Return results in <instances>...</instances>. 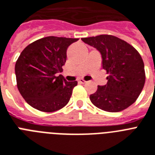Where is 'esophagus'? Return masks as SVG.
<instances>
[{
  "mask_svg": "<svg viewBox=\"0 0 155 155\" xmlns=\"http://www.w3.org/2000/svg\"><path fill=\"white\" fill-rule=\"evenodd\" d=\"M78 81H79V82H80V83H85V82H86V81L84 80V79H83V78L78 79Z\"/></svg>",
  "mask_w": 155,
  "mask_h": 155,
  "instance_id": "obj_1",
  "label": "esophagus"
}]
</instances>
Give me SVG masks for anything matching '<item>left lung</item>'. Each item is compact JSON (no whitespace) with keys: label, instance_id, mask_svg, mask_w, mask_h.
Instances as JSON below:
<instances>
[{"label":"left lung","instance_id":"1","mask_svg":"<svg viewBox=\"0 0 155 155\" xmlns=\"http://www.w3.org/2000/svg\"><path fill=\"white\" fill-rule=\"evenodd\" d=\"M84 43L97 48L102 56V66L108 75L105 85H98L89 96L92 103L109 112H120L131 106L145 84L144 63L137 50L111 35L82 38Z\"/></svg>","mask_w":155,"mask_h":155}]
</instances>
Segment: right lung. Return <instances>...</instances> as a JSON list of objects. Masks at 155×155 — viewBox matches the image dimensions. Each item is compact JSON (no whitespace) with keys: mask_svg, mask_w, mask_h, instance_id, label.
Returning a JSON list of instances; mask_svg holds the SVG:
<instances>
[{"mask_svg":"<svg viewBox=\"0 0 155 155\" xmlns=\"http://www.w3.org/2000/svg\"><path fill=\"white\" fill-rule=\"evenodd\" d=\"M78 39L47 36L24 49L15 66L16 84L25 101L41 112H52L66 106L78 81H67L62 75L66 51Z\"/></svg>","mask_w":155,"mask_h":155,"instance_id":"obj_1","label":"right lung"}]
</instances>
